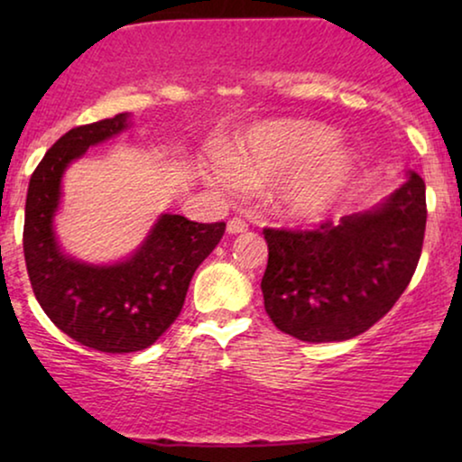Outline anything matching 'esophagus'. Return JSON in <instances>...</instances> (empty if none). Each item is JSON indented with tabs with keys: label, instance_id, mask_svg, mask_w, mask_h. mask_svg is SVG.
I'll return each instance as SVG.
<instances>
[{
	"label": "esophagus",
	"instance_id": "1",
	"mask_svg": "<svg viewBox=\"0 0 462 462\" xmlns=\"http://www.w3.org/2000/svg\"><path fill=\"white\" fill-rule=\"evenodd\" d=\"M226 231H229V236H237V233H245L248 231V223L242 218H231L229 223H226Z\"/></svg>",
	"mask_w": 462,
	"mask_h": 462
}]
</instances>
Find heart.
Masks as SVG:
<instances>
[{"instance_id": "b5f03b06", "label": "heart", "mask_w": 462, "mask_h": 462, "mask_svg": "<svg viewBox=\"0 0 462 462\" xmlns=\"http://www.w3.org/2000/svg\"><path fill=\"white\" fill-rule=\"evenodd\" d=\"M332 132L302 119L264 124L236 144L225 174L226 185L282 180L280 204L296 218H319L337 204L349 185L353 153L332 144Z\"/></svg>"}]
</instances>
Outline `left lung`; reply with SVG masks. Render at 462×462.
<instances>
[{
	"label": "left lung",
	"instance_id": "left-lung-1",
	"mask_svg": "<svg viewBox=\"0 0 462 462\" xmlns=\"http://www.w3.org/2000/svg\"><path fill=\"white\" fill-rule=\"evenodd\" d=\"M425 225V180L410 172L381 208L343 217L338 225L264 226V311L277 330L305 343L349 340L370 330L412 280Z\"/></svg>",
	"mask_w": 462,
	"mask_h": 462
}]
</instances>
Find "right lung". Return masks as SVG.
<instances>
[{"label": "right lung", "mask_w": 462, "mask_h": 462, "mask_svg": "<svg viewBox=\"0 0 462 462\" xmlns=\"http://www.w3.org/2000/svg\"><path fill=\"white\" fill-rule=\"evenodd\" d=\"M125 125L128 116L119 113L62 134L31 174L24 206L23 250L37 302L67 337L103 353L147 349L172 326L195 269L217 248L226 226L163 214L128 261L97 267L62 254L52 229L62 172L88 147Z\"/></svg>", "instance_id": "obj_1"}]
</instances>
